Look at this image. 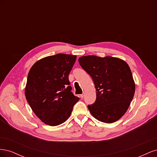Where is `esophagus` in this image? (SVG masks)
<instances>
[{"instance_id":"34e87169","label":"esophagus","mask_w":157,"mask_h":157,"mask_svg":"<svg viewBox=\"0 0 157 157\" xmlns=\"http://www.w3.org/2000/svg\"><path fill=\"white\" fill-rule=\"evenodd\" d=\"M84 97V93H83V94H80V98H83Z\"/></svg>"}]
</instances>
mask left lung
<instances>
[{"mask_svg":"<svg viewBox=\"0 0 157 157\" xmlns=\"http://www.w3.org/2000/svg\"><path fill=\"white\" fill-rule=\"evenodd\" d=\"M82 68L92 77L96 99L88 108L92 116L113 123L124 115L135 93L131 70L124 61L107 56H86L78 58Z\"/></svg>","mask_w":157,"mask_h":157,"instance_id":"obj_1","label":"left lung"}]
</instances>
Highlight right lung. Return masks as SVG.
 Listing matches in <instances>:
<instances>
[{
    "label": "right lung",
    "mask_w": 157,
    "mask_h": 157,
    "mask_svg": "<svg viewBox=\"0 0 157 157\" xmlns=\"http://www.w3.org/2000/svg\"><path fill=\"white\" fill-rule=\"evenodd\" d=\"M77 56L58 54L42 58L28 74L25 94L33 111L45 124L58 126L70 117L79 99L71 92L68 76Z\"/></svg>",
    "instance_id": "1"
}]
</instances>
